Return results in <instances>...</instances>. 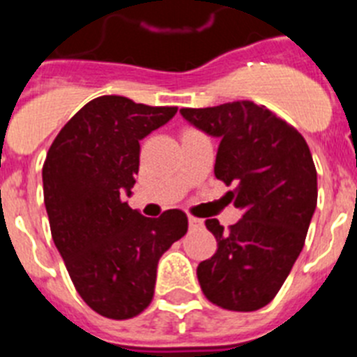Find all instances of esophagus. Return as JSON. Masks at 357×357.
<instances>
[{
    "mask_svg": "<svg viewBox=\"0 0 357 357\" xmlns=\"http://www.w3.org/2000/svg\"><path fill=\"white\" fill-rule=\"evenodd\" d=\"M188 222H189V227H191V229H200V227L204 225V222H202V220H198V218H195V216H189Z\"/></svg>",
    "mask_w": 357,
    "mask_h": 357,
    "instance_id": "obj_1",
    "label": "esophagus"
}]
</instances>
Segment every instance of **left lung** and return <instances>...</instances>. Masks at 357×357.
<instances>
[{"mask_svg":"<svg viewBox=\"0 0 357 357\" xmlns=\"http://www.w3.org/2000/svg\"><path fill=\"white\" fill-rule=\"evenodd\" d=\"M193 127L220 139L214 176L243 216L229 230L206 227L218 250L197 268L207 301L229 311H255L273 301L304 248L317 209V168L302 134L254 102L181 109Z\"/></svg>","mask_w":357,"mask_h":357,"instance_id":"left-lung-1","label":"left lung"}]
</instances>
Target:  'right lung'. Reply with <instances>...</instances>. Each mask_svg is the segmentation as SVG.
<instances>
[{
	"label": "right lung",
	"mask_w": 357,
	"mask_h": 357,
	"mask_svg": "<svg viewBox=\"0 0 357 357\" xmlns=\"http://www.w3.org/2000/svg\"><path fill=\"white\" fill-rule=\"evenodd\" d=\"M176 114L125 96H100L64 125L43 166L52 238L78 295L112 320L150 305L160 255L188 232L181 209L146 218L130 209L139 141Z\"/></svg>",
	"instance_id": "right-lung-1"
}]
</instances>
